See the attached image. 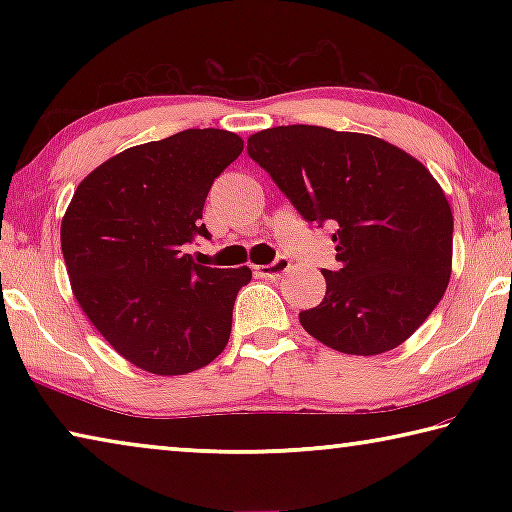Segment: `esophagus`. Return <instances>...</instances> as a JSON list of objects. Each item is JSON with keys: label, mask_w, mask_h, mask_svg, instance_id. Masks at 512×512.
I'll return each instance as SVG.
<instances>
[{"label": "esophagus", "mask_w": 512, "mask_h": 512, "mask_svg": "<svg viewBox=\"0 0 512 512\" xmlns=\"http://www.w3.org/2000/svg\"><path fill=\"white\" fill-rule=\"evenodd\" d=\"M291 268V262L287 257H277L275 262H271V264H264V266H257V271H259V275H264V277H280V275H284Z\"/></svg>", "instance_id": "obj_1"}]
</instances>
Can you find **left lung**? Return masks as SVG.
<instances>
[{
    "label": "left lung",
    "instance_id": "8db88e82",
    "mask_svg": "<svg viewBox=\"0 0 512 512\" xmlns=\"http://www.w3.org/2000/svg\"><path fill=\"white\" fill-rule=\"evenodd\" d=\"M248 155L307 221L339 225L341 268L320 271L325 298L300 325L343 354L402 345L452 275L454 216L429 169L375 135L305 124L250 135Z\"/></svg>",
    "mask_w": 512,
    "mask_h": 512
}]
</instances>
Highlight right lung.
I'll use <instances>...</instances> for the list:
<instances>
[{
    "mask_svg": "<svg viewBox=\"0 0 512 512\" xmlns=\"http://www.w3.org/2000/svg\"><path fill=\"white\" fill-rule=\"evenodd\" d=\"M244 140L221 128L146 142L99 164L60 223L69 284L85 316L121 357L153 375L207 366L230 339L248 266L210 268L183 253L210 239L203 205Z\"/></svg>",
    "mask_w": 512,
    "mask_h": 512,
    "instance_id": "1",
    "label": "right lung"
}]
</instances>
